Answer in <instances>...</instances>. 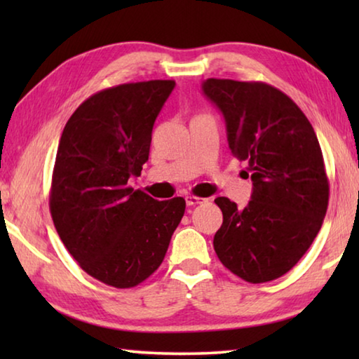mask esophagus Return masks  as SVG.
<instances>
[{"instance_id":"1","label":"esophagus","mask_w":359,"mask_h":359,"mask_svg":"<svg viewBox=\"0 0 359 359\" xmlns=\"http://www.w3.org/2000/svg\"><path fill=\"white\" fill-rule=\"evenodd\" d=\"M185 201H187V205H196V204L204 203L205 199L199 196H193V194H188V196H185Z\"/></svg>"}]
</instances>
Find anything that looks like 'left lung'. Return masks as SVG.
Wrapping results in <instances>:
<instances>
[{
    "label": "left lung",
    "mask_w": 359,
    "mask_h": 359,
    "mask_svg": "<svg viewBox=\"0 0 359 359\" xmlns=\"http://www.w3.org/2000/svg\"><path fill=\"white\" fill-rule=\"evenodd\" d=\"M203 92L226 121L234 156L253 182L247 208L220 196L214 248L248 283L276 280L312 245L326 215L330 180L317 135L296 102L264 82L208 79Z\"/></svg>",
    "instance_id": "obj_1"
}]
</instances>
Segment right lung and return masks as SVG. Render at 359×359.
<instances>
[{
    "label": "right lung",
    "mask_w": 359,
    "mask_h": 359,
    "mask_svg": "<svg viewBox=\"0 0 359 359\" xmlns=\"http://www.w3.org/2000/svg\"><path fill=\"white\" fill-rule=\"evenodd\" d=\"M174 81L121 83L95 93L60 139L50 214L79 266L114 288H133L160 267L185 199L156 201L128 185L149 160L151 130Z\"/></svg>",
    "instance_id": "add662e5"
}]
</instances>
